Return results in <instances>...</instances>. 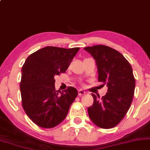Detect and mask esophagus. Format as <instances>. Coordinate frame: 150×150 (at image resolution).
Here are the masks:
<instances>
[{"label":"esophagus","instance_id":"34e87169","mask_svg":"<svg viewBox=\"0 0 150 150\" xmlns=\"http://www.w3.org/2000/svg\"><path fill=\"white\" fill-rule=\"evenodd\" d=\"M85 93H86V91H83V90H82V89L79 90V91H78V95L80 96H82L84 94H85Z\"/></svg>","mask_w":150,"mask_h":150}]
</instances>
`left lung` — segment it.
<instances>
[{
	"mask_svg": "<svg viewBox=\"0 0 150 150\" xmlns=\"http://www.w3.org/2000/svg\"><path fill=\"white\" fill-rule=\"evenodd\" d=\"M84 49L96 60L98 81L108 88L100 99L91 93L93 103L88 108V114L97 127L111 129L120 124L131 107L136 86L132 67L122 54L110 47L99 45Z\"/></svg>",
	"mask_w": 150,
	"mask_h": 150,
	"instance_id": "left-lung-1",
	"label": "left lung"
}]
</instances>
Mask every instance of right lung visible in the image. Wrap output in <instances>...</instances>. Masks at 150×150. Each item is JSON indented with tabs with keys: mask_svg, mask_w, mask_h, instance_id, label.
<instances>
[{
	"mask_svg": "<svg viewBox=\"0 0 150 150\" xmlns=\"http://www.w3.org/2000/svg\"><path fill=\"white\" fill-rule=\"evenodd\" d=\"M80 48L48 46L29 55L21 68L20 91L26 114L40 127L62 122L78 92L73 86L55 90V75L66 73Z\"/></svg>",
	"mask_w": 150,
	"mask_h": 150,
	"instance_id": "1",
	"label": "right lung"
}]
</instances>
